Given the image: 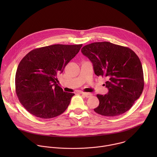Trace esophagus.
<instances>
[{
    "label": "esophagus",
    "mask_w": 157,
    "mask_h": 157,
    "mask_svg": "<svg viewBox=\"0 0 157 157\" xmlns=\"http://www.w3.org/2000/svg\"><path fill=\"white\" fill-rule=\"evenodd\" d=\"M81 94L87 98H90L92 96V94L89 93H81Z\"/></svg>",
    "instance_id": "obj_1"
}]
</instances>
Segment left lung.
Instances as JSON below:
<instances>
[{
    "label": "left lung",
    "instance_id": "8db88e82",
    "mask_svg": "<svg viewBox=\"0 0 157 157\" xmlns=\"http://www.w3.org/2000/svg\"><path fill=\"white\" fill-rule=\"evenodd\" d=\"M81 52L92 62L94 73L107 79L105 87L109 92L97 94L99 104L94 110L107 117L118 116L128 110L144 87L142 66L136 53L108 41L87 44Z\"/></svg>",
    "mask_w": 157,
    "mask_h": 157
}]
</instances>
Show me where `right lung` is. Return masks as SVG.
<instances>
[{"label":"right lung","mask_w":157,"mask_h":157,"mask_svg":"<svg viewBox=\"0 0 157 157\" xmlns=\"http://www.w3.org/2000/svg\"><path fill=\"white\" fill-rule=\"evenodd\" d=\"M82 46L57 44L41 47L30 51L20 61L15 75V91L29 113L51 119L68 108L75 94L64 92L57 76Z\"/></svg>","instance_id":"add662e5"}]
</instances>
